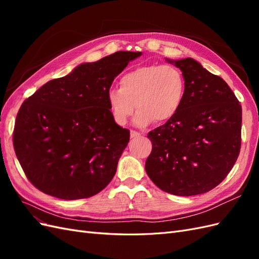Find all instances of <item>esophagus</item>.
<instances>
[{
  "instance_id": "obj_1",
  "label": "esophagus",
  "mask_w": 259,
  "mask_h": 259,
  "mask_svg": "<svg viewBox=\"0 0 259 259\" xmlns=\"http://www.w3.org/2000/svg\"><path fill=\"white\" fill-rule=\"evenodd\" d=\"M140 135V133H138V132H136V131H131V138H136V137H139Z\"/></svg>"
}]
</instances>
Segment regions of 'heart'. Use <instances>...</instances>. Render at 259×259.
<instances>
[{"label":"heart","mask_w":259,"mask_h":259,"mask_svg":"<svg viewBox=\"0 0 259 259\" xmlns=\"http://www.w3.org/2000/svg\"><path fill=\"white\" fill-rule=\"evenodd\" d=\"M187 83L184 73L171 65H145L130 70L120 79V88L107 92L112 120L124 126L135 111L134 123L146 126L152 121H170L182 109Z\"/></svg>","instance_id":"1"}]
</instances>
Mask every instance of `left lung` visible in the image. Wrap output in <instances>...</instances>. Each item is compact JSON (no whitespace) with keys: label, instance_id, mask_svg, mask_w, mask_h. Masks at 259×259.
I'll return each mask as SVG.
<instances>
[{"label":"left lung","instance_id":"obj_1","mask_svg":"<svg viewBox=\"0 0 259 259\" xmlns=\"http://www.w3.org/2000/svg\"><path fill=\"white\" fill-rule=\"evenodd\" d=\"M166 60L184 73L186 98L175 117L149 132L152 151L145 168L167 193H205L223 182L238 159L242 107L228 84L198 61Z\"/></svg>","mask_w":259,"mask_h":259}]
</instances>
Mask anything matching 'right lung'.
Returning <instances> with one entry per match:
<instances>
[{"instance_id": "add662e5", "label": "right lung", "mask_w": 259, "mask_h": 259, "mask_svg": "<svg viewBox=\"0 0 259 259\" xmlns=\"http://www.w3.org/2000/svg\"><path fill=\"white\" fill-rule=\"evenodd\" d=\"M140 52H116L76 67L23 101L15 122V153L29 182L62 200L97 194L113 178L130 140L107 103L112 82Z\"/></svg>"}]
</instances>
